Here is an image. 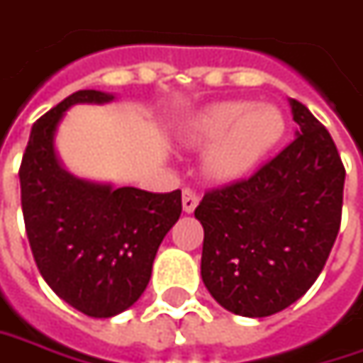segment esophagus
I'll use <instances>...</instances> for the list:
<instances>
[{
  "label": "esophagus",
  "instance_id": "34e87169",
  "mask_svg": "<svg viewBox=\"0 0 363 363\" xmlns=\"http://www.w3.org/2000/svg\"><path fill=\"white\" fill-rule=\"evenodd\" d=\"M197 205H199L197 191H195V189H191V186H184V189H182V209H184L186 213H193Z\"/></svg>",
  "mask_w": 363,
  "mask_h": 363
}]
</instances>
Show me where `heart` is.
<instances>
[{
    "label": "heart",
    "mask_w": 363,
    "mask_h": 363,
    "mask_svg": "<svg viewBox=\"0 0 363 363\" xmlns=\"http://www.w3.org/2000/svg\"><path fill=\"white\" fill-rule=\"evenodd\" d=\"M286 123L274 105L254 101L217 103L191 130L195 146H211L205 168L215 181H238L252 172L284 135Z\"/></svg>",
    "instance_id": "b5f03b06"
}]
</instances>
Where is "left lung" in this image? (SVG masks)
Instances as JSON below:
<instances>
[{
    "instance_id": "obj_1",
    "label": "left lung",
    "mask_w": 363,
    "mask_h": 363,
    "mask_svg": "<svg viewBox=\"0 0 363 363\" xmlns=\"http://www.w3.org/2000/svg\"><path fill=\"white\" fill-rule=\"evenodd\" d=\"M296 138L252 177L209 189L201 276L242 317H268L313 286L341 225L345 166L323 123L292 99Z\"/></svg>"
}]
</instances>
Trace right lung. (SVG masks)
<instances>
[{
  "label": "right lung",
  "mask_w": 363,
  "mask_h": 363,
  "mask_svg": "<svg viewBox=\"0 0 363 363\" xmlns=\"http://www.w3.org/2000/svg\"><path fill=\"white\" fill-rule=\"evenodd\" d=\"M77 91L32 125L20 164L22 213L32 256L48 286L89 317H113L146 291L158 245L182 211L181 191L79 181L55 156L52 135L72 103H105Z\"/></svg>",
  "instance_id": "obj_1"
}]
</instances>
